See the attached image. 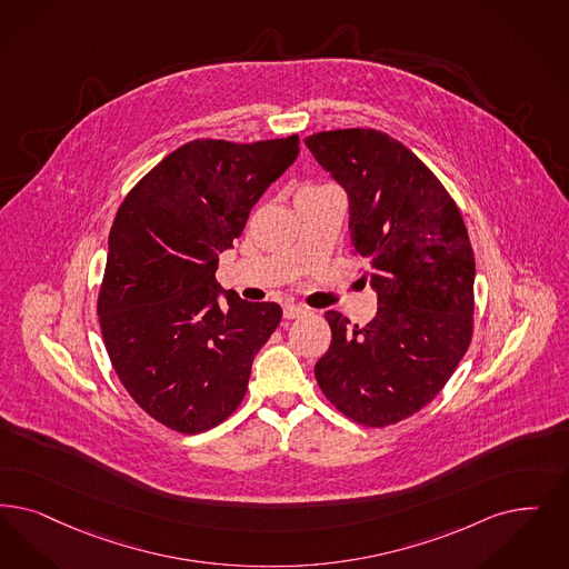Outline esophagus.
Segmentation results:
<instances>
[{
  "instance_id": "obj_1",
  "label": "esophagus",
  "mask_w": 569,
  "mask_h": 569,
  "mask_svg": "<svg viewBox=\"0 0 569 569\" xmlns=\"http://www.w3.org/2000/svg\"><path fill=\"white\" fill-rule=\"evenodd\" d=\"M307 313H309V309L302 307V305H286V307H283V318L286 319L302 318V316H307Z\"/></svg>"
}]
</instances>
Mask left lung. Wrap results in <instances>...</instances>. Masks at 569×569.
I'll return each instance as SVG.
<instances>
[{"label": "left lung", "mask_w": 569, "mask_h": 569, "mask_svg": "<svg viewBox=\"0 0 569 569\" xmlns=\"http://www.w3.org/2000/svg\"><path fill=\"white\" fill-rule=\"evenodd\" d=\"M349 194L351 253L368 262L379 311L366 326L326 311L332 342L316 365L323 396L351 421L386 428L430 405L475 332V251L447 188L375 129L305 139Z\"/></svg>", "instance_id": "obj_1"}]
</instances>
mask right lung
Masks as SVG:
<instances>
[{
  "label": "right lung",
  "mask_w": 569,
  "mask_h": 569,
  "mask_svg": "<svg viewBox=\"0 0 569 569\" xmlns=\"http://www.w3.org/2000/svg\"><path fill=\"white\" fill-rule=\"evenodd\" d=\"M298 143V136L188 141L116 211L99 326L120 383L169 430L201 433L228 419L281 321L277 302H248L232 290L220 305L216 269Z\"/></svg>",
  "instance_id": "right-lung-1"
}]
</instances>
